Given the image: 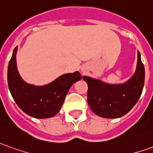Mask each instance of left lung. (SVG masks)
I'll use <instances>...</instances> for the list:
<instances>
[{
    "instance_id": "8db88e82",
    "label": "left lung",
    "mask_w": 153,
    "mask_h": 153,
    "mask_svg": "<svg viewBox=\"0 0 153 153\" xmlns=\"http://www.w3.org/2000/svg\"><path fill=\"white\" fill-rule=\"evenodd\" d=\"M144 65L138 52V63L134 74L123 84L111 85L83 76L88 83V103L96 115L103 118L121 117L130 111L141 96L144 85Z\"/></svg>"
}]
</instances>
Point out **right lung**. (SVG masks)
Masks as SVG:
<instances>
[{"label": "right lung", "instance_id": "obj_1", "mask_svg": "<svg viewBox=\"0 0 153 153\" xmlns=\"http://www.w3.org/2000/svg\"><path fill=\"white\" fill-rule=\"evenodd\" d=\"M16 51L17 47L10 60L7 73L9 89L16 104L24 112L34 118H50L56 115L70 87L81 79L80 73L65 74L45 86L28 84L18 73Z\"/></svg>", "mask_w": 153, "mask_h": 153}]
</instances>
